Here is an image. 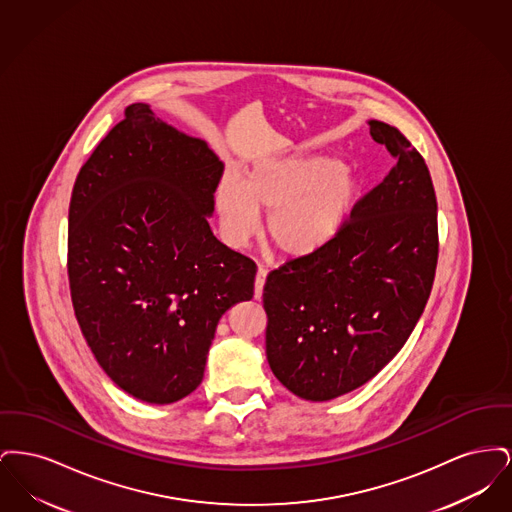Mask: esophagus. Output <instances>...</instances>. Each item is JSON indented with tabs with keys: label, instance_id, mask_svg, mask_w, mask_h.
<instances>
[{
	"label": "esophagus",
	"instance_id": "obj_1",
	"mask_svg": "<svg viewBox=\"0 0 512 512\" xmlns=\"http://www.w3.org/2000/svg\"><path fill=\"white\" fill-rule=\"evenodd\" d=\"M267 272V268L263 267V265H259L257 278H255V299H261V295H263V286H265V282H267Z\"/></svg>",
	"mask_w": 512,
	"mask_h": 512
}]
</instances>
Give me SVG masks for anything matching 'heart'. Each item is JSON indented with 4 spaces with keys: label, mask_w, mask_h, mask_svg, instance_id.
Segmentation results:
<instances>
[{
    "label": "heart",
    "mask_w": 512,
    "mask_h": 512,
    "mask_svg": "<svg viewBox=\"0 0 512 512\" xmlns=\"http://www.w3.org/2000/svg\"><path fill=\"white\" fill-rule=\"evenodd\" d=\"M359 197V180L330 157L265 161L247 172L244 184L226 174L215 207L220 236L244 247L268 213L267 238L280 253L303 257L332 244Z\"/></svg>",
    "instance_id": "b5f03b06"
}]
</instances>
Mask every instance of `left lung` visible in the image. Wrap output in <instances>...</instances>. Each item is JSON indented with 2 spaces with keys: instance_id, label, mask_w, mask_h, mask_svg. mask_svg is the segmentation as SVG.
I'll list each match as a JSON object with an SVG mask.
<instances>
[{
  "instance_id": "left-lung-1",
  "label": "left lung",
  "mask_w": 512,
  "mask_h": 512,
  "mask_svg": "<svg viewBox=\"0 0 512 512\" xmlns=\"http://www.w3.org/2000/svg\"><path fill=\"white\" fill-rule=\"evenodd\" d=\"M368 124L395 165L355 203L332 244L270 270L263 290L268 365L309 401H330L374 378L409 340L434 286L430 171L395 126Z\"/></svg>"
}]
</instances>
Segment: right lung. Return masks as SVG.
I'll return each instance as SVG.
<instances>
[{
    "label": "right lung",
    "mask_w": 512,
    "mask_h": 512,
    "mask_svg": "<svg viewBox=\"0 0 512 512\" xmlns=\"http://www.w3.org/2000/svg\"><path fill=\"white\" fill-rule=\"evenodd\" d=\"M222 172L203 140L132 103L74 182V315L105 374L147 403L190 395L220 317L253 297L257 265L207 220Z\"/></svg>",
    "instance_id": "add662e5"
}]
</instances>
